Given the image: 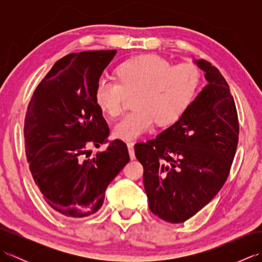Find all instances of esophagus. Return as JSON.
<instances>
[{
    "label": "esophagus",
    "instance_id": "obj_1",
    "mask_svg": "<svg viewBox=\"0 0 262 262\" xmlns=\"http://www.w3.org/2000/svg\"><path fill=\"white\" fill-rule=\"evenodd\" d=\"M127 147H128V152H129V157H130V160H135L134 143H133V142H128V143H127Z\"/></svg>",
    "mask_w": 262,
    "mask_h": 262
}]
</instances>
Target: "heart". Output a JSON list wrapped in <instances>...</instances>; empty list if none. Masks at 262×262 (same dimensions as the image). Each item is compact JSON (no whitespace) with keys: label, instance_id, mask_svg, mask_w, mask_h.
Segmentation results:
<instances>
[{"label":"heart","instance_id":"heart-1","mask_svg":"<svg viewBox=\"0 0 262 262\" xmlns=\"http://www.w3.org/2000/svg\"><path fill=\"white\" fill-rule=\"evenodd\" d=\"M116 81L101 77L94 88L99 109L109 117L121 114L127 98H133L134 111L114 127V136L133 141L159 127L179 121L193 102L202 73L193 63L173 65L157 55L127 59L116 69Z\"/></svg>","mask_w":262,"mask_h":262}]
</instances>
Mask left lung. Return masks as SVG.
Listing matches in <instances>:
<instances>
[{"instance_id":"1","label":"left lung","mask_w":262,"mask_h":262,"mask_svg":"<svg viewBox=\"0 0 262 262\" xmlns=\"http://www.w3.org/2000/svg\"><path fill=\"white\" fill-rule=\"evenodd\" d=\"M208 84L182 118L154 140L135 145L144 168L148 207L182 223L205 207L229 177L238 142V119L229 84L215 66L196 60Z\"/></svg>"}]
</instances>
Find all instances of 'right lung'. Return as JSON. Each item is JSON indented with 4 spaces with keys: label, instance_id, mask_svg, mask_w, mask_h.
I'll return each mask as SVG.
<instances>
[{
    "label": "right lung",
    "instance_id": "1",
    "mask_svg": "<svg viewBox=\"0 0 262 262\" xmlns=\"http://www.w3.org/2000/svg\"><path fill=\"white\" fill-rule=\"evenodd\" d=\"M116 51L72 53L54 64L28 104L25 146L33 180L46 203L66 217L101 207L104 191L129 162L126 144L109 143L93 159L88 147L108 143L109 127L94 88Z\"/></svg>",
    "mask_w": 262,
    "mask_h": 262
}]
</instances>
